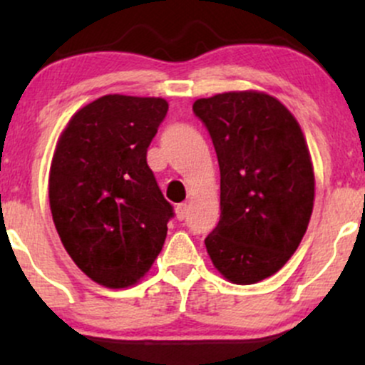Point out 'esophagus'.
<instances>
[{
  "label": "esophagus",
  "instance_id": "obj_1",
  "mask_svg": "<svg viewBox=\"0 0 365 365\" xmlns=\"http://www.w3.org/2000/svg\"><path fill=\"white\" fill-rule=\"evenodd\" d=\"M187 211H188V207H187V204H178L177 207H175V215H177V217L180 221H183L187 217Z\"/></svg>",
  "mask_w": 365,
  "mask_h": 365
}]
</instances>
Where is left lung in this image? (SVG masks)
Here are the masks:
<instances>
[{
  "mask_svg": "<svg viewBox=\"0 0 365 365\" xmlns=\"http://www.w3.org/2000/svg\"><path fill=\"white\" fill-rule=\"evenodd\" d=\"M194 113L215 144L221 175L220 223L204 244L220 274L237 284L269 278L307 232L314 168L287 106L259 91L197 99Z\"/></svg>",
  "mask_w": 365,
  "mask_h": 365,
  "instance_id": "8db88e82",
  "label": "left lung"
}]
</instances>
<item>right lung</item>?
<instances>
[{
    "label": "right lung",
    "instance_id": "obj_1",
    "mask_svg": "<svg viewBox=\"0 0 365 365\" xmlns=\"http://www.w3.org/2000/svg\"><path fill=\"white\" fill-rule=\"evenodd\" d=\"M166 113L163 98L103 96L75 113L54 149V226L81 271L106 288L140 282L165 244L173 207L145 156Z\"/></svg>",
    "mask_w": 365,
    "mask_h": 365
}]
</instances>
